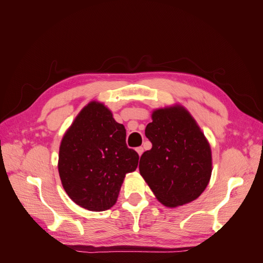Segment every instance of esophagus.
Masks as SVG:
<instances>
[{
	"mask_svg": "<svg viewBox=\"0 0 263 263\" xmlns=\"http://www.w3.org/2000/svg\"><path fill=\"white\" fill-rule=\"evenodd\" d=\"M136 151H137V154H138L139 156H141L142 153H144V148H142V147H137V148H136Z\"/></svg>",
	"mask_w": 263,
	"mask_h": 263,
	"instance_id": "esophagus-1",
	"label": "esophagus"
}]
</instances>
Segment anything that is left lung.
Instances as JSON below:
<instances>
[{"label":"left lung","instance_id":"left-lung-1","mask_svg":"<svg viewBox=\"0 0 263 263\" xmlns=\"http://www.w3.org/2000/svg\"><path fill=\"white\" fill-rule=\"evenodd\" d=\"M145 134L153 148L140 157L139 172L166 208L193 202L209 185L211 145L194 117L181 104L156 108Z\"/></svg>","mask_w":263,"mask_h":263}]
</instances>
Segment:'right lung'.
I'll use <instances>...</instances> for the list:
<instances>
[{"mask_svg":"<svg viewBox=\"0 0 263 263\" xmlns=\"http://www.w3.org/2000/svg\"><path fill=\"white\" fill-rule=\"evenodd\" d=\"M125 139L124 125L95 100L66 130L59 147V177L68 196L80 208L103 212L115 205L126 174L137 169L139 160Z\"/></svg>","mask_w":263,"mask_h":263,"instance_id":"obj_1","label":"right lung"}]
</instances>
